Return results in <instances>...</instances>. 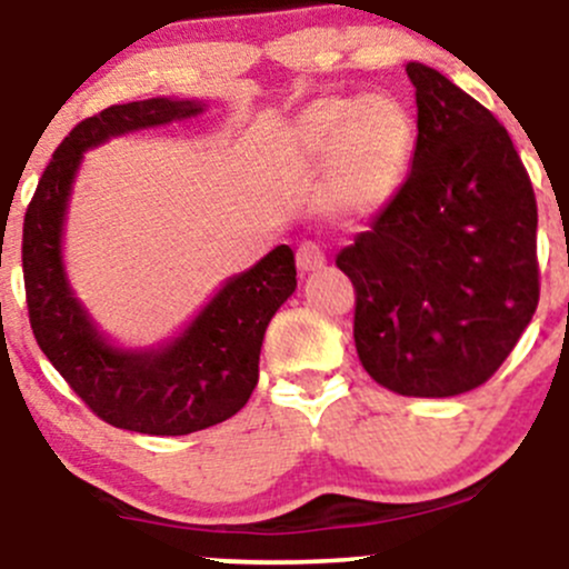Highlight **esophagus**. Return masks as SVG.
<instances>
[{
	"label": "esophagus",
	"mask_w": 569,
	"mask_h": 569,
	"mask_svg": "<svg viewBox=\"0 0 569 569\" xmlns=\"http://www.w3.org/2000/svg\"><path fill=\"white\" fill-rule=\"evenodd\" d=\"M321 267H325V252L311 242L300 244V250H297V269H300V274L319 272Z\"/></svg>",
	"instance_id": "1"
}]
</instances>
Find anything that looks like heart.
Masks as SVG:
<instances>
[{
  "label": "heart",
  "mask_w": 569,
  "mask_h": 569,
  "mask_svg": "<svg viewBox=\"0 0 569 569\" xmlns=\"http://www.w3.org/2000/svg\"><path fill=\"white\" fill-rule=\"evenodd\" d=\"M289 146L302 173H325L327 214L360 222L399 194L416 146V120L391 93L327 96L297 114Z\"/></svg>",
  "instance_id": "1"
}]
</instances>
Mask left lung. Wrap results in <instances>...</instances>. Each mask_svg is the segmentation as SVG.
Returning a JSON list of instances; mask_svg holds the SVG:
<instances>
[{
	"instance_id": "8db88e82",
	"label": "left lung",
	"mask_w": 569,
	"mask_h": 569,
	"mask_svg": "<svg viewBox=\"0 0 569 569\" xmlns=\"http://www.w3.org/2000/svg\"><path fill=\"white\" fill-rule=\"evenodd\" d=\"M418 140L399 194L338 252L371 380L443 399L490 380L539 300L537 200L507 129L451 79L407 62Z\"/></svg>"
}]
</instances>
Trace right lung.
Segmentation results:
<instances>
[{"label":"right lung","mask_w":569,"mask_h":569,"mask_svg":"<svg viewBox=\"0 0 569 569\" xmlns=\"http://www.w3.org/2000/svg\"><path fill=\"white\" fill-rule=\"evenodd\" d=\"M203 99H157L107 107L82 120L51 157L24 217V286L38 347L84 405L118 429L189 435L228 421L258 386L263 332L295 295L297 267L278 244L231 274L176 336L151 347L112 341L68 280L66 226L84 153L114 137L183 123Z\"/></svg>","instance_id":"right-lung-1"}]
</instances>
